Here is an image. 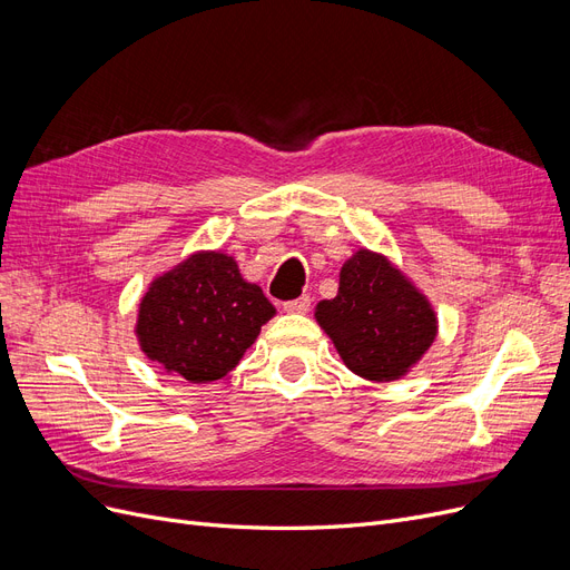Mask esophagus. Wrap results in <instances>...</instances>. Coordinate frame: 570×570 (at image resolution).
<instances>
[{
	"label": "esophagus",
	"instance_id": "1",
	"mask_svg": "<svg viewBox=\"0 0 570 570\" xmlns=\"http://www.w3.org/2000/svg\"><path fill=\"white\" fill-rule=\"evenodd\" d=\"M283 308L287 311V313H306L308 308H311V296H299V299H292V302H285L283 304Z\"/></svg>",
	"mask_w": 570,
	"mask_h": 570
}]
</instances>
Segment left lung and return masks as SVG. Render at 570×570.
Listing matches in <instances>:
<instances>
[{
    "label": "left lung",
    "instance_id": "obj_1",
    "mask_svg": "<svg viewBox=\"0 0 570 570\" xmlns=\"http://www.w3.org/2000/svg\"><path fill=\"white\" fill-rule=\"evenodd\" d=\"M315 320L343 364L373 383L399 381L439 334V317L422 289L368 248L345 259L338 294L315 306Z\"/></svg>",
    "mask_w": 570,
    "mask_h": 570
}]
</instances>
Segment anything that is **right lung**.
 I'll list each match as a JSON object with an SVG mask.
<instances>
[{"label": "right lung", "instance_id": "obj_1", "mask_svg": "<svg viewBox=\"0 0 570 570\" xmlns=\"http://www.w3.org/2000/svg\"><path fill=\"white\" fill-rule=\"evenodd\" d=\"M276 315L232 255L197 250L153 278L134 334L150 362L189 383L225 377Z\"/></svg>", "mask_w": 570, "mask_h": 570}]
</instances>
